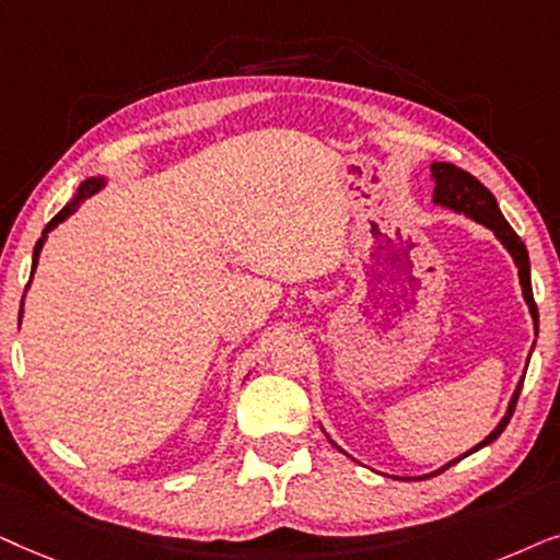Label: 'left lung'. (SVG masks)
I'll return each mask as SVG.
<instances>
[{
	"instance_id": "left-lung-1",
	"label": "left lung",
	"mask_w": 560,
	"mask_h": 560,
	"mask_svg": "<svg viewBox=\"0 0 560 560\" xmlns=\"http://www.w3.org/2000/svg\"><path fill=\"white\" fill-rule=\"evenodd\" d=\"M430 174H432V184H435V189H432V205L443 207V210H451V212H456V214H466L468 220H474V222H479V225L489 228L491 233L497 235V241L502 243L504 248H506V253H510V256H512L514 266H517L520 287H523L525 304H527V310H530V317H533L535 338H538V307H535V300H533L530 256H527V248H525V243L520 241V235L514 233L510 222L504 220V214H502V210H499L494 194H491V191L487 189V186H483V184L479 182V178L471 176V174H468V171H464V168L453 166V163L435 161V163H432V166H430ZM530 355H533V350H530ZM527 363H530V358H527ZM523 382H525V376L520 378L517 389L512 392V399H510V405H506L504 417H502V420H499L497 428L491 430L489 435L483 438V441H481L479 445H474V448L468 451V453H464V456L448 460V464L438 468V471H430V474H424V476H412V479H405V481H422V479H430V476L443 474L445 468H451L453 464H458L460 458L471 456V453L487 448L489 443H494L497 438L502 435V430L506 428V422H510V417H512V412H514V405H517L520 389H523ZM319 428H323V424H319ZM323 432H325V428H323ZM325 435H327V432H325ZM327 441H330V435H327ZM330 443H332V441H330ZM332 445H335V448H338V451H342L338 443H332Z\"/></svg>"
}]
</instances>
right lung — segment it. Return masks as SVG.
Wrapping results in <instances>:
<instances>
[{"mask_svg":"<svg viewBox=\"0 0 560 560\" xmlns=\"http://www.w3.org/2000/svg\"><path fill=\"white\" fill-rule=\"evenodd\" d=\"M104 184H107V178H104V176H89L86 182H81V186H79V189H77V194H73V199H71V202H66L63 210L58 212L54 220L48 222L46 230H43L40 241L35 243V250H33V268H30V281H33V273H35V268H37V258H40V250H43V245H46V241H48V233H50V230H56L58 225H61L63 220H69L71 214L79 210V205L84 202V199L94 197L96 191L104 189ZM27 289H30V284L25 287V292H27ZM22 300H25V296H22ZM20 319H22V304H20Z\"/></svg>","mask_w":560,"mask_h":560,"instance_id":"add662e5","label":"right lung"}]
</instances>
